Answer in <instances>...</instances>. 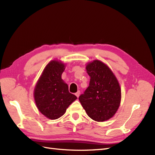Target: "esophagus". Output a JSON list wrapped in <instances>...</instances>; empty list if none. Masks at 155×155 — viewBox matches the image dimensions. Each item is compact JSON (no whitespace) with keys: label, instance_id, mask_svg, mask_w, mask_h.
Masks as SVG:
<instances>
[{"label":"esophagus","instance_id":"34e87169","mask_svg":"<svg viewBox=\"0 0 155 155\" xmlns=\"http://www.w3.org/2000/svg\"><path fill=\"white\" fill-rule=\"evenodd\" d=\"M75 95H76L78 97H79V95H80V91H78L76 94H75Z\"/></svg>","mask_w":155,"mask_h":155}]
</instances>
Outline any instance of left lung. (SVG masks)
<instances>
[{
  "instance_id": "8db88e82",
  "label": "left lung",
  "mask_w": 155,
  "mask_h": 155,
  "mask_svg": "<svg viewBox=\"0 0 155 155\" xmlns=\"http://www.w3.org/2000/svg\"><path fill=\"white\" fill-rule=\"evenodd\" d=\"M86 70L91 77L90 83L79 100L93 120H109L115 114L120 104L121 88L118 79L109 67L99 60L89 63Z\"/></svg>"
}]
</instances>
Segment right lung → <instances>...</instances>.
Instances as JSON below:
<instances>
[{
	"label": "right lung",
	"instance_id": "1",
	"mask_svg": "<svg viewBox=\"0 0 155 155\" xmlns=\"http://www.w3.org/2000/svg\"><path fill=\"white\" fill-rule=\"evenodd\" d=\"M65 65L53 60L45 68L34 89L37 109L50 120L62 116L68 106L77 99L70 93L68 87L61 79Z\"/></svg>",
	"mask_w": 155,
	"mask_h": 155
}]
</instances>
